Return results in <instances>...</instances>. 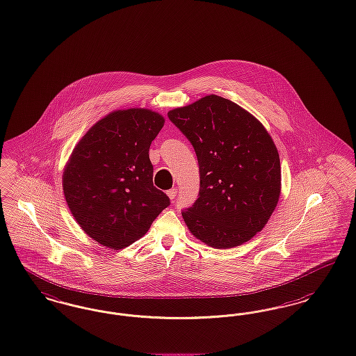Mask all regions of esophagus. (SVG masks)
Here are the masks:
<instances>
[{
    "label": "esophagus",
    "mask_w": 356,
    "mask_h": 356,
    "mask_svg": "<svg viewBox=\"0 0 356 356\" xmlns=\"http://www.w3.org/2000/svg\"><path fill=\"white\" fill-rule=\"evenodd\" d=\"M167 195H168V197H170V199H175V197H176V195H177V189H176V188H172L170 191H167Z\"/></svg>",
    "instance_id": "esophagus-1"
}]
</instances>
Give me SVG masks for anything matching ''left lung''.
<instances>
[{"mask_svg": "<svg viewBox=\"0 0 356 356\" xmlns=\"http://www.w3.org/2000/svg\"><path fill=\"white\" fill-rule=\"evenodd\" d=\"M199 160L200 192L183 212L201 242L229 249L268 224L281 195V163L269 132L256 116L218 95L168 113Z\"/></svg>", "mask_w": 356, "mask_h": 356, "instance_id": "8db88e82", "label": "left lung"}]
</instances>
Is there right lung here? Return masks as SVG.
<instances>
[{
	"label": "right lung",
	"mask_w": 356,
	"mask_h": 356,
	"mask_svg": "<svg viewBox=\"0 0 356 356\" xmlns=\"http://www.w3.org/2000/svg\"><path fill=\"white\" fill-rule=\"evenodd\" d=\"M164 122L148 108L113 111L86 132L65 165L62 186L72 217L106 248L142 238L170 205L154 186L148 154Z\"/></svg>",
	"instance_id": "add662e5"
}]
</instances>
